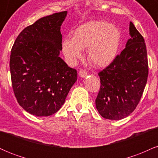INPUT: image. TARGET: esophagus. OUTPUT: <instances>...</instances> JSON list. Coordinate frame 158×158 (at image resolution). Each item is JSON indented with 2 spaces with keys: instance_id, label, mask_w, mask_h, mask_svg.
Listing matches in <instances>:
<instances>
[{
  "instance_id": "esophagus-1",
  "label": "esophagus",
  "mask_w": 158,
  "mask_h": 158,
  "mask_svg": "<svg viewBox=\"0 0 158 158\" xmlns=\"http://www.w3.org/2000/svg\"><path fill=\"white\" fill-rule=\"evenodd\" d=\"M87 72H86V70H80L79 71V76L80 77H86L87 76Z\"/></svg>"
}]
</instances>
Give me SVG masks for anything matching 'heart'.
Here are the masks:
<instances>
[{
    "label": "heart",
    "mask_w": 158,
    "mask_h": 158,
    "mask_svg": "<svg viewBox=\"0 0 158 158\" xmlns=\"http://www.w3.org/2000/svg\"><path fill=\"white\" fill-rule=\"evenodd\" d=\"M121 41L120 31L117 27L104 21H90L77 27L73 38L62 41V50L70 63L82 56V50L88 48V60L94 66L104 68L117 57Z\"/></svg>",
    "instance_id": "obj_1"
}]
</instances>
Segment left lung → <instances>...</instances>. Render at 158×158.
I'll list each match as a JSON object with an SVG mask.
<instances>
[{
	"label": "left lung",
	"instance_id": "1",
	"mask_svg": "<svg viewBox=\"0 0 158 158\" xmlns=\"http://www.w3.org/2000/svg\"><path fill=\"white\" fill-rule=\"evenodd\" d=\"M126 48L98 73L101 85L96 107L105 119L118 120L130 115L138 105L147 82L146 46L132 22Z\"/></svg>",
	"mask_w": 158,
	"mask_h": 158
}]
</instances>
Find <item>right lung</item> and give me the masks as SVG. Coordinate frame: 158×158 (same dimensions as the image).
Wrapping results in <instances>:
<instances>
[{"instance_id": "right-lung-1", "label": "right lung", "mask_w": 158, "mask_h": 158, "mask_svg": "<svg viewBox=\"0 0 158 158\" xmlns=\"http://www.w3.org/2000/svg\"><path fill=\"white\" fill-rule=\"evenodd\" d=\"M67 13H53L27 27L11 50L14 94L20 106L37 117H48L60 109L77 79V70L59 57L60 29Z\"/></svg>"}]
</instances>
